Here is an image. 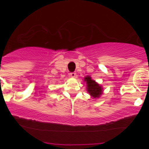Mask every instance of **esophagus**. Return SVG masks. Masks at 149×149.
Wrapping results in <instances>:
<instances>
[{"mask_svg":"<svg viewBox=\"0 0 149 149\" xmlns=\"http://www.w3.org/2000/svg\"><path fill=\"white\" fill-rule=\"evenodd\" d=\"M70 77L75 78L76 76V73H74V72H72V73H70Z\"/></svg>","mask_w":149,"mask_h":149,"instance_id":"esophagus-1","label":"esophagus"}]
</instances>
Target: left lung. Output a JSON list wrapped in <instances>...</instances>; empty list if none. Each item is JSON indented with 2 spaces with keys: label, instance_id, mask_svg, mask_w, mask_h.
I'll list each match as a JSON object with an SVG mask.
<instances>
[{
  "label": "left lung",
  "instance_id": "left-lung-1",
  "mask_svg": "<svg viewBox=\"0 0 149 149\" xmlns=\"http://www.w3.org/2000/svg\"><path fill=\"white\" fill-rule=\"evenodd\" d=\"M84 81L86 82L87 91L93 98H99L102 94V87L95 81L92 80L90 76H86L84 78Z\"/></svg>",
  "mask_w": 149,
  "mask_h": 149
}]
</instances>
